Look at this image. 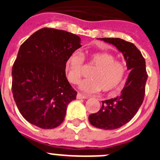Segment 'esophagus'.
<instances>
[{"instance_id": "obj_1", "label": "esophagus", "mask_w": 160, "mask_h": 160, "mask_svg": "<svg viewBox=\"0 0 160 160\" xmlns=\"http://www.w3.org/2000/svg\"><path fill=\"white\" fill-rule=\"evenodd\" d=\"M77 98L78 99H85V98H87V96L83 95V94H80V93H78L77 94Z\"/></svg>"}]
</instances>
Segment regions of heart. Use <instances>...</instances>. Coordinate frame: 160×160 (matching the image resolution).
Returning a JSON list of instances; mask_svg holds the SVG:
<instances>
[{
  "label": "heart",
  "mask_w": 160,
  "mask_h": 160,
  "mask_svg": "<svg viewBox=\"0 0 160 160\" xmlns=\"http://www.w3.org/2000/svg\"><path fill=\"white\" fill-rule=\"evenodd\" d=\"M87 58L95 67L89 73V78L80 83L79 88L86 94H94L102 90H114L122 82L126 73V66L122 62L115 60L114 55L106 52H96L84 56L78 51L70 54L66 62L68 80L78 84L84 74V59Z\"/></svg>",
  "instance_id": "heart-1"
}]
</instances>
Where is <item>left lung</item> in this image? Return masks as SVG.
<instances>
[{"label":"left lung","instance_id":"obj_1","mask_svg":"<svg viewBox=\"0 0 160 160\" xmlns=\"http://www.w3.org/2000/svg\"><path fill=\"white\" fill-rule=\"evenodd\" d=\"M114 45L122 52L131 70L121 94L102 101L101 109L89 115L90 124L97 128L114 130L128 123L135 116L143 102L148 73L146 62L141 52L133 43L121 38H99Z\"/></svg>","mask_w":160,"mask_h":160}]
</instances>
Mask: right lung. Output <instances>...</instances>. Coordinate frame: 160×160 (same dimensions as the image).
<instances>
[{
  "label": "right lung",
  "mask_w": 160,
  "mask_h": 160,
  "mask_svg": "<svg viewBox=\"0 0 160 160\" xmlns=\"http://www.w3.org/2000/svg\"><path fill=\"white\" fill-rule=\"evenodd\" d=\"M80 43L78 35L43 28L21 46L12 69V91L29 123L53 129L63 122L68 104L77 95L66 77V62Z\"/></svg>",
  "instance_id": "add662e5"
}]
</instances>
